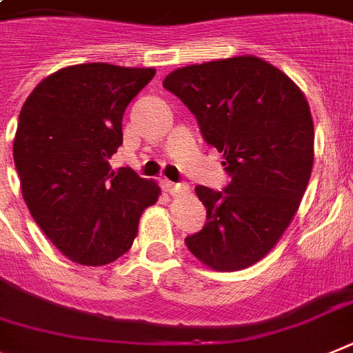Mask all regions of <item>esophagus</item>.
I'll use <instances>...</instances> for the list:
<instances>
[{
	"instance_id": "34e87169",
	"label": "esophagus",
	"mask_w": 353,
	"mask_h": 353,
	"mask_svg": "<svg viewBox=\"0 0 353 353\" xmlns=\"http://www.w3.org/2000/svg\"><path fill=\"white\" fill-rule=\"evenodd\" d=\"M163 190L167 194L172 195H179V194H186L188 192V186L185 183H172V181L163 179Z\"/></svg>"
}]
</instances>
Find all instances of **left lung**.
<instances>
[{"instance_id": "8db88e82", "label": "left lung", "mask_w": 353, "mask_h": 353, "mask_svg": "<svg viewBox=\"0 0 353 353\" xmlns=\"http://www.w3.org/2000/svg\"><path fill=\"white\" fill-rule=\"evenodd\" d=\"M163 87L195 115L223 154V192L197 186L206 223L185 238L199 261L219 272L252 266L274 249L295 216L314 159V125L283 70L252 54L172 70Z\"/></svg>"}]
</instances>
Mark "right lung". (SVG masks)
Returning <instances> with one entry per match:
<instances>
[{"mask_svg":"<svg viewBox=\"0 0 353 353\" xmlns=\"http://www.w3.org/2000/svg\"><path fill=\"white\" fill-rule=\"evenodd\" d=\"M152 67L79 63L42 79L24 101L14 161L33 220L70 261L103 266L131 249L156 181L131 168L113 172L122 115Z\"/></svg>","mask_w":353,"mask_h":353,"instance_id":"1","label":"right lung"}]
</instances>
